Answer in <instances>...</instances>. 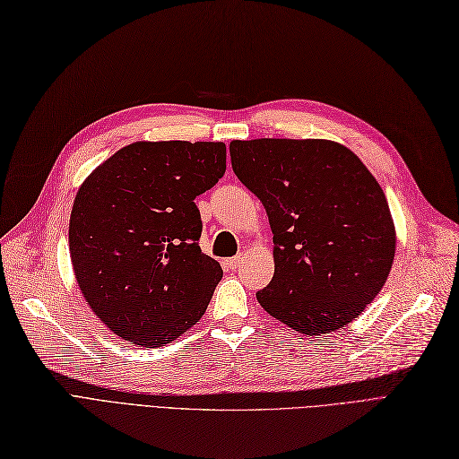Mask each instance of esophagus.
Segmentation results:
<instances>
[{"mask_svg": "<svg viewBox=\"0 0 459 459\" xmlns=\"http://www.w3.org/2000/svg\"><path fill=\"white\" fill-rule=\"evenodd\" d=\"M242 263H244V255H236V257H230V259L225 261V267L229 271H236V269L242 267Z\"/></svg>", "mask_w": 459, "mask_h": 459, "instance_id": "34e87169", "label": "esophagus"}]
</instances>
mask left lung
Returning a JSON list of instances; mask_svg holds the SVG:
<instances>
[{
    "mask_svg": "<svg viewBox=\"0 0 459 459\" xmlns=\"http://www.w3.org/2000/svg\"><path fill=\"white\" fill-rule=\"evenodd\" d=\"M229 149L273 230L274 276L257 301L305 335L347 326L381 291L394 259V223L376 177L326 139L232 141Z\"/></svg>",
    "mask_w": 459,
    "mask_h": 459,
    "instance_id": "obj_1",
    "label": "left lung"
}]
</instances>
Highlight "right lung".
<instances>
[{
    "instance_id": "add662e5",
    "label": "right lung",
    "mask_w": 459,
    "mask_h": 459,
    "mask_svg": "<svg viewBox=\"0 0 459 459\" xmlns=\"http://www.w3.org/2000/svg\"><path fill=\"white\" fill-rule=\"evenodd\" d=\"M225 169V143L139 141L82 183L68 227L74 274L95 316L131 345H166L208 308L223 269L198 246L195 198Z\"/></svg>"
}]
</instances>
